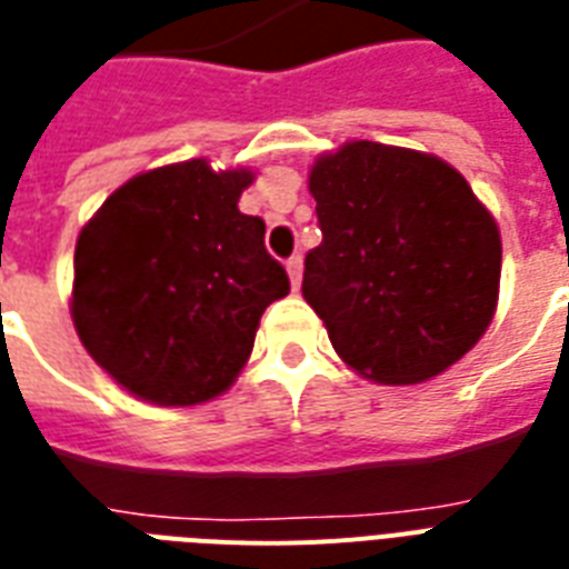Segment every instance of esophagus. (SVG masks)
Here are the masks:
<instances>
[{"label": "esophagus", "mask_w": 569, "mask_h": 569, "mask_svg": "<svg viewBox=\"0 0 569 569\" xmlns=\"http://www.w3.org/2000/svg\"><path fill=\"white\" fill-rule=\"evenodd\" d=\"M288 276H290V284H293V290L302 284V258L293 256L288 258Z\"/></svg>", "instance_id": "34e87169"}]
</instances>
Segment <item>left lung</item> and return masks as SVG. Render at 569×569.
<instances>
[{"mask_svg": "<svg viewBox=\"0 0 569 569\" xmlns=\"http://www.w3.org/2000/svg\"><path fill=\"white\" fill-rule=\"evenodd\" d=\"M322 243L302 297L335 352L379 385H420L465 358L499 299L502 240L456 167L352 140L313 161Z\"/></svg>", "mask_w": 569, "mask_h": 569, "instance_id": "left-lung-1", "label": "left lung"}]
</instances>
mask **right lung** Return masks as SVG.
<instances>
[{"label":"right lung","mask_w":569,"mask_h":569,"mask_svg":"<svg viewBox=\"0 0 569 569\" xmlns=\"http://www.w3.org/2000/svg\"><path fill=\"white\" fill-rule=\"evenodd\" d=\"M252 170L206 158L140 172L76 240L70 311L90 358L156 406H199L243 370L263 308L288 272L240 213Z\"/></svg>","instance_id":"obj_1"}]
</instances>
